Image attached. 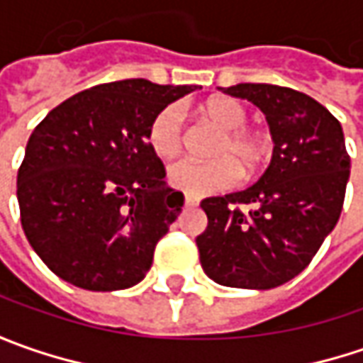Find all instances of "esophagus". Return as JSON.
<instances>
[{
    "label": "esophagus",
    "instance_id": "esophagus-1",
    "mask_svg": "<svg viewBox=\"0 0 363 363\" xmlns=\"http://www.w3.org/2000/svg\"><path fill=\"white\" fill-rule=\"evenodd\" d=\"M184 203H186V208H196V206H198V198H191V196H186V200H184Z\"/></svg>",
    "mask_w": 363,
    "mask_h": 363
}]
</instances>
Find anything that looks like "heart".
I'll list each match as a JSON object with an SVG mask.
<instances>
[{"label":"heart","instance_id":"b5f03b06","mask_svg":"<svg viewBox=\"0 0 363 363\" xmlns=\"http://www.w3.org/2000/svg\"><path fill=\"white\" fill-rule=\"evenodd\" d=\"M202 115L216 125L220 135L210 149L216 160H179L167 167V184L191 198H202L234 188L242 169L255 174L264 165L271 145L262 133L246 129V111L230 96H214L200 106ZM147 145L161 157L172 160L184 145V111L169 103L161 106L147 125Z\"/></svg>","mask_w":363,"mask_h":363}]
</instances>
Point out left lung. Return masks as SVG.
Wrapping results in <instances>:
<instances>
[{
    "instance_id": "1",
    "label": "left lung",
    "mask_w": 363,
    "mask_h": 363,
    "mask_svg": "<svg viewBox=\"0 0 363 363\" xmlns=\"http://www.w3.org/2000/svg\"><path fill=\"white\" fill-rule=\"evenodd\" d=\"M224 92L267 115L274 149L255 186L202 200L208 226L196 238L200 262L218 285L272 289L295 279L335 228L350 155L340 121L305 92L255 82Z\"/></svg>"
}]
</instances>
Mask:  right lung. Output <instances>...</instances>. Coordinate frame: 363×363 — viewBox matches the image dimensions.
I'll return each mask as SVG.
<instances>
[{
    "label": "right lung",
    "mask_w": 363,
    "mask_h": 363,
    "mask_svg": "<svg viewBox=\"0 0 363 363\" xmlns=\"http://www.w3.org/2000/svg\"><path fill=\"white\" fill-rule=\"evenodd\" d=\"M196 86L129 78L99 84L52 108L18 169L21 228L54 274L89 291L137 285L184 206L147 145L161 106Z\"/></svg>",
    "instance_id": "1"
}]
</instances>
